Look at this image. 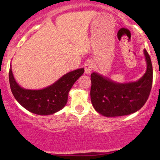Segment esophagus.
Instances as JSON below:
<instances>
[{"mask_svg": "<svg viewBox=\"0 0 160 160\" xmlns=\"http://www.w3.org/2000/svg\"><path fill=\"white\" fill-rule=\"evenodd\" d=\"M93 68V62L92 61H88L85 65V74H89L92 72Z\"/></svg>", "mask_w": 160, "mask_h": 160, "instance_id": "1", "label": "esophagus"}]
</instances>
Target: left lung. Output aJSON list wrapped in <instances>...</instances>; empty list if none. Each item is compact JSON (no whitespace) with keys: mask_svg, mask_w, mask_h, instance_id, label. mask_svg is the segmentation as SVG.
Here are the masks:
<instances>
[{"mask_svg":"<svg viewBox=\"0 0 160 160\" xmlns=\"http://www.w3.org/2000/svg\"><path fill=\"white\" fill-rule=\"evenodd\" d=\"M144 54L147 70L138 81L121 83L92 73L91 102L98 113L107 117H120L135 113L144 105L152 88L153 67L145 49Z\"/></svg>","mask_w":160,"mask_h":160,"instance_id":"obj_1","label":"left lung"}]
</instances>
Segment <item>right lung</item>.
<instances>
[{
  "label": "right lung",
  "mask_w": 160,
  "mask_h": 160,
  "mask_svg": "<svg viewBox=\"0 0 160 160\" xmlns=\"http://www.w3.org/2000/svg\"><path fill=\"white\" fill-rule=\"evenodd\" d=\"M84 68H79L63 75L52 85L42 89H26L16 81L12 68L9 71V80L12 95L19 103L28 111L38 115H51L66 105L68 92Z\"/></svg>",
  "instance_id": "add662e5"
}]
</instances>
